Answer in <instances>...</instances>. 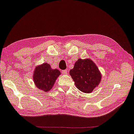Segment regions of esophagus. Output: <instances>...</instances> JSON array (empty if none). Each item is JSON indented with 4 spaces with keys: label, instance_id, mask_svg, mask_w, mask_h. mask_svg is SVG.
<instances>
[{
    "label": "esophagus",
    "instance_id": "34e87169",
    "mask_svg": "<svg viewBox=\"0 0 134 134\" xmlns=\"http://www.w3.org/2000/svg\"><path fill=\"white\" fill-rule=\"evenodd\" d=\"M62 74L64 75H66L67 74V70H64L62 71Z\"/></svg>",
    "mask_w": 134,
    "mask_h": 134
}]
</instances>
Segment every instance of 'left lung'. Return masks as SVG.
Masks as SVG:
<instances>
[{"mask_svg": "<svg viewBox=\"0 0 134 134\" xmlns=\"http://www.w3.org/2000/svg\"><path fill=\"white\" fill-rule=\"evenodd\" d=\"M70 74L78 90L84 93H90L99 85L101 74L96 64L90 59H78Z\"/></svg>", "mask_w": 134, "mask_h": 134, "instance_id": "8db88e82", "label": "left lung"}]
</instances>
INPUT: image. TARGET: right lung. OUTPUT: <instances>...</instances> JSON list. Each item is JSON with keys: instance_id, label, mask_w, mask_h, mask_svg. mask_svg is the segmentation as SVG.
<instances>
[{"instance_id": "right-lung-1", "label": "right lung", "mask_w": 134, "mask_h": 134, "mask_svg": "<svg viewBox=\"0 0 134 134\" xmlns=\"http://www.w3.org/2000/svg\"><path fill=\"white\" fill-rule=\"evenodd\" d=\"M60 74L57 69H52L48 63H44L36 67L34 74V81L36 87L45 92L53 87L57 78Z\"/></svg>"}]
</instances>
